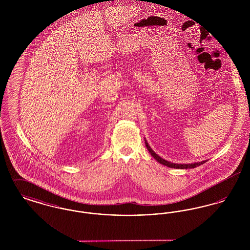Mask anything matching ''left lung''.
I'll list each match as a JSON object with an SVG mask.
<instances>
[{"label": "left lung", "instance_id": "left-lung-1", "mask_svg": "<svg viewBox=\"0 0 250 250\" xmlns=\"http://www.w3.org/2000/svg\"><path fill=\"white\" fill-rule=\"evenodd\" d=\"M145 144H146V147H147L148 151L150 152L151 155L155 159H156V161L159 162L162 165L168 167H173V168H193V167H196L200 166V165H202L203 163H205V161H202V162H199V163H194V164H175V163H171V162H168V161H167L165 159L161 158L159 155H156L155 152L151 149V147L149 146V144L147 143V142H145Z\"/></svg>", "mask_w": 250, "mask_h": 250}]
</instances>
